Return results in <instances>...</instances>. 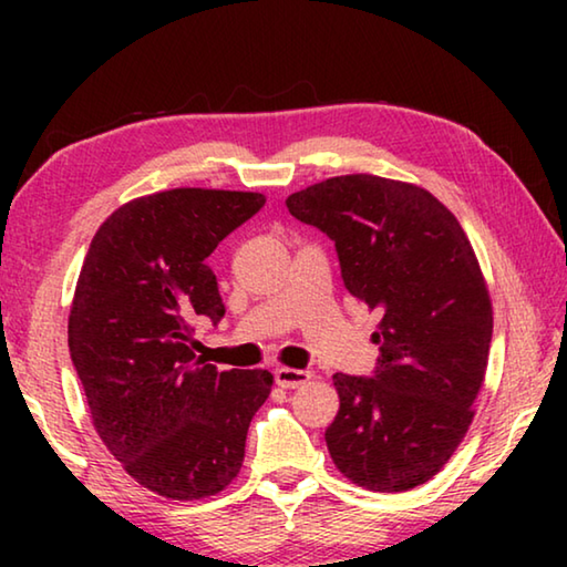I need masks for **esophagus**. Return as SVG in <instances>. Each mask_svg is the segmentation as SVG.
<instances>
[{
	"instance_id": "1",
	"label": "esophagus",
	"mask_w": 567,
	"mask_h": 567,
	"mask_svg": "<svg viewBox=\"0 0 567 567\" xmlns=\"http://www.w3.org/2000/svg\"><path fill=\"white\" fill-rule=\"evenodd\" d=\"M310 372L307 370H295V368H277L275 370V382L280 388H287V390H295V388H302L310 382Z\"/></svg>"
}]
</instances>
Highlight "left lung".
<instances>
[{"label":"left lung","mask_w":567,"mask_h":567,"mask_svg":"<svg viewBox=\"0 0 567 567\" xmlns=\"http://www.w3.org/2000/svg\"><path fill=\"white\" fill-rule=\"evenodd\" d=\"M287 209L332 239L344 287L380 315L375 375L332 378V463L375 493L427 483L475 417L493 340L491 292L465 229L427 189L378 175L318 182Z\"/></svg>","instance_id":"8db88e82"}]
</instances>
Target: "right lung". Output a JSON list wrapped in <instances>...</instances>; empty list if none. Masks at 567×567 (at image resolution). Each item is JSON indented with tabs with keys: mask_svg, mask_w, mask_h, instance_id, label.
<instances>
[{
	"mask_svg": "<svg viewBox=\"0 0 567 567\" xmlns=\"http://www.w3.org/2000/svg\"><path fill=\"white\" fill-rule=\"evenodd\" d=\"M265 205L260 192L177 187L114 209L76 280L70 354L94 430L142 487L199 501L233 483L267 370L192 352V322L225 315L207 257Z\"/></svg>",
	"mask_w": 567,
	"mask_h": 567,
	"instance_id": "right-lung-1",
	"label": "right lung"
}]
</instances>
